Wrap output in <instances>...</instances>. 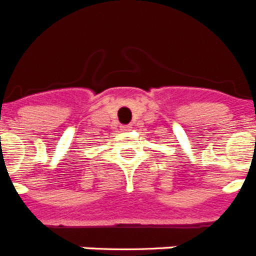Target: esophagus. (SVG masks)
I'll use <instances>...</instances> for the list:
<instances>
[{"label": "esophagus", "mask_w": 256, "mask_h": 256, "mask_svg": "<svg viewBox=\"0 0 256 256\" xmlns=\"http://www.w3.org/2000/svg\"><path fill=\"white\" fill-rule=\"evenodd\" d=\"M120 128H122V130H123V132H128V130H130V128H132V126H122Z\"/></svg>", "instance_id": "34e87169"}]
</instances>
